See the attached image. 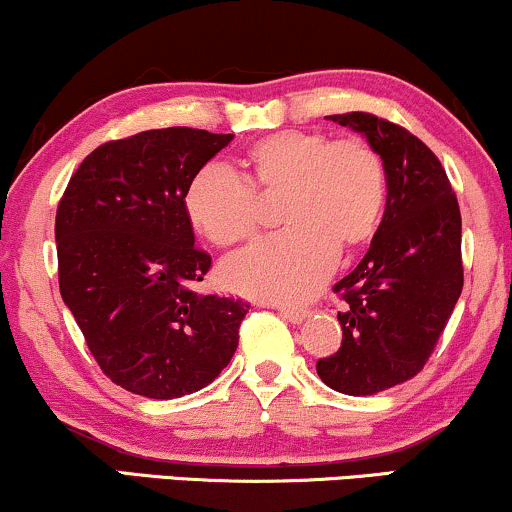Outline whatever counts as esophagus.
<instances>
[{"instance_id":"esophagus-1","label":"esophagus","mask_w":512,"mask_h":512,"mask_svg":"<svg viewBox=\"0 0 512 512\" xmlns=\"http://www.w3.org/2000/svg\"><path fill=\"white\" fill-rule=\"evenodd\" d=\"M279 315L286 319V322L300 324L307 317V310H303V307H286V305H281L279 307Z\"/></svg>"}]
</instances>
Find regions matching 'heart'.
I'll use <instances>...</instances> for the list:
<instances>
[{"label": "heart", "mask_w": 512, "mask_h": 512, "mask_svg": "<svg viewBox=\"0 0 512 512\" xmlns=\"http://www.w3.org/2000/svg\"><path fill=\"white\" fill-rule=\"evenodd\" d=\"M248 183L221 166H205L188 183L193 229L217 248H245L262 236V202L283 200V226L274 243L231 260L221 279L252 298L300 303L334 269L338 252L365 250L386 209V164L362 138L324 131H279L257 140L243 155Z\"/></svg>", "instance_id": "heart-1"}]
</instances>
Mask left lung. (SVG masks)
I'll use <instances>...</instances> for the list:
<instances>
[{
  "label": "left lung",
  "mask_w": 512,
  "mask_h": 512,
  "mask_svg": "<svg viewBox=\"0 0 512 512\" xmlns=\"http://www.w3.org/2000/svg\"><path fill=\"white\" fill-rule=\"evenodd\" d=\"M365 133L384 157L386 212L360 264L334 286L343 341L317 374L348 396H372L420 374L463 291V219L439 157L408 128L369 112L329 116Z\"/></svg>",
  "instance_id": "1"
}]
</instances>
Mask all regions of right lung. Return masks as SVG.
Here are the masks:
<instances>
[{
    "label": "right lung",
    "mask_w": 512,
    "mask_h": 512,
    "mask_svg": "<svg viewBox=\"0 0 512 512\" xmlns=\"http://www.w3.org/2000/svg\"><path fill=\"white\" fill-rule=\"evenodd\" d=\"M233 135L155 128L80 162L54 221L59 291L121 389L169 400L205 389L238 348L250 303L197 295L212 267L188 221V183Z\"/></svg>",
    "instance_id": "add662e5"
}]
</instances>
